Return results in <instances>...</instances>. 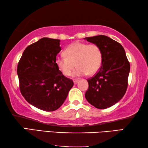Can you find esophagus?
Returning <instances> with one entry per match:
<instances>
[{
    "label": "esophagus",
    "mask_w": 148,
    "mask_h": 148,
    "mask_svg": "<svg viewBox=\"0 0 148 148\" xmlns=\"http://www.w3.org/2000/svg\"><path fill=\"white\" fill-rule=\"evenodd\" d=\"M77 82H78V79H75L74 80V83L75 84H77Z\"/></svg>",
    "instance_id": "obj_1"
}]
</instances>
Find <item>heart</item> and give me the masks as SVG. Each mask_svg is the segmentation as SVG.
Instances as JSON below:
<instances>
[{"mask_svg":"<svg viewBox=\"0 0 148 148\" xmlns=\"http://www.w3.org/2000/svg\"><path fill=\"white\" fill-rule=\"evenodd\" d=\"M66 56H59L56 64L62 74L69 76L78 66L74 75L76 76L93 75L102 64V53L98 45L76 42L65 49Z\"/></svg>","mask_w":148,"mask_h":148,"instance_id":"b5f03b06","label":"heart"}]
</instances>
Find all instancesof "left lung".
<instances>
[{
    "label": "left lung",
    "mask_w": 148,
    "mask_h": 148,
    "mask_svg": "<svg viewBox=\"0 0 148 148\" xmlns=\"http://www.w3.org/2000/svg\"><path fill=\"white\" fill-rule=\"evenodd\" d=\"M87 41L98 45L102 61L99 71L87 79V101L95 108L106 109L119 101L128 86L130 63L125 49L119 42L104 35L87 37Z\"/></svg>",
    "instance_id": "obj_1"
}]
</instances>
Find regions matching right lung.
<instances>
[{
    "label": "right lung",
    "mask_w": 148,
    "mask_h": 148,
    "mask_svg": "<svg viewBox=\"0 0 148 148\" xmlns=\"http://www.w3.org/2000/svg\"><path fill=\"white\" fill-rule=\"evenodd\" d=\"M60 40L40 39L26 47L17 64L21 95L29 104L46 112L58 109L74 85L56 64Z\"/></svg>",
    "instance_id": "obj_1"
}]
</instances>
